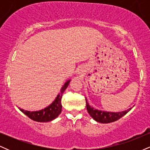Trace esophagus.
I'll list each match as a JSON object with an SVG mask.
<instances>
[{
    "label": "esophagus",
    "instance_id": "34e87169",
    "mask_svg": "<svg viewBox=\"0 0 150 150\" xmlns=\"http://www.w3.org/2000/svg\"><path fill=\"white\" fill-rule=\"evenodd\" d=\"M84 71H85V70H84L83 68H81V69H80V70H79V73H82Z\"/></svg>",
    "mask_w": 150,
    "mask_h": 150
}]
</instances>
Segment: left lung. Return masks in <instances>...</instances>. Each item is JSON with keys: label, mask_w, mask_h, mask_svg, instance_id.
Segmentation results:
<instances>
[{"label": "left lung", "mask_w": 150, "mask_h": 150, "mask_svg": "<svg viewBox=\"0 0 150 150\" xmlns=\"http://www.w3.org/2000/svg\"><path fill=\"white\" fill-rule=\"evenodd\" d=\"M85 99L86 106H87V109L89 114L90 115V116L94 120L101 123H109L116 121V120H118L121 117L125 116L132 108L131 107L128 108V109L125 110V111H119V112H111V111H102V110L97 109V108H94L92 106H91L89 104L88 101H87V98H85Z\"/></svg>", "instance_id": "obj_1"}]
</instances>
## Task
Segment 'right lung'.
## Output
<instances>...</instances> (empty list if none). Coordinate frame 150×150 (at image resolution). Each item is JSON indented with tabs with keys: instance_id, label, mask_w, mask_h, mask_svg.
Returning a JSON list of instances; mask_svg holds the SVG:
<instances>
[{
	"instance_id": "1",
	"label": "right lung",
	"mask_w": 150,
	"mask_h": 150,
	"mask_svg": "<svg viewBox=\"0 0 150 150\" xmlns=\"http://www.w3.org/2000/svg\"><path fill=\"white\" fill-rule=\"evenodd\" d=\"M71 80H67L65 82L64 85L61 87L60 92L58 93V95L56 96V99L51 103V104L46 106V108L43 109L39 110V111H26V110L22 109V108H19V109L22 111V113H25L26 116L34 121L37 122H49L54 120L59 116L60 113L62 111V104H61V98L63 92L65 89L69 85L70 82Z\"/></svg>"
}]
</instances>
